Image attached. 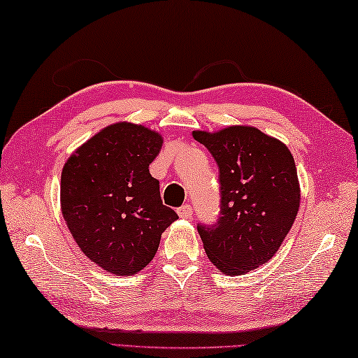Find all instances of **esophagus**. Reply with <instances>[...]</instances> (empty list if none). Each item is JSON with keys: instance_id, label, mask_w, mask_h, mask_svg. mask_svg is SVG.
<instances>
[{"instance_id": "obj_1", "label": "esophagus", "mask_w": 358, "mask_h": 358, "mask_svg": "<svg viewBox=\"0 0 358 358\" xmlns=\"http://www.w3.org/2000/svg\"><path fill=\"white\" fill-rule=\"evenodd\" d=\"M178 214L180 218H192V214H193V208L190 204H184L180 206V208L178 209Z\"/></svg>"}]
</instances>
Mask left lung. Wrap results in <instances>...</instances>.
<instances>
[{
  "label": "left lung",
  "mask_w": 358,
  "mask_h": 358,
  "mask_svg": "<svg viewBox=\"0 0 358 358\" xmlns=\"http://www.w3.org/2000/svg\"><path fill=\"white\" fill-rule=\"evenodd\" d=\"M218 165L220 212L196 224L208 258L228 275H241L278 252L296 220L300 189L294 157L283 143L255 127L217 134L193 131Z\"/></svg>",
  "instance_id": "8db88e82"
}]
</instances>
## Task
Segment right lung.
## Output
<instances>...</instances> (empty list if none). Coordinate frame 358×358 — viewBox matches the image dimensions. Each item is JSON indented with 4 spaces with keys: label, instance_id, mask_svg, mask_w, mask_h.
Masks as SVG:
<instances>
[{
    "label": "right lung",
    "instance_id": "obj_1",
    "mask_svg": "<svg viewBox=\"0 0 358 358\" xmlns=\"http://www.w3.org/2000/svg\"><path fill=\"white\" fill-rule=\"evenodd\" d=\"M162 143L141 125L115 124L62 168V215L81 252L106 272L130 277L146 267L163 231L179 218L163 204L159 180L149 173Z\"/></svg>",
    "mask_w": 358,
    "mask_h": 358
}]
</instances>
